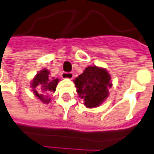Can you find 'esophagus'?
<instances>
[{
  "label": "esophagus",
  "mask_w": 154,
  "mask_h": 154,
  "mask_svg": "<svg viewBox=\"0 0 154 154\" xmlns=\"http://www.w3.org/2000/svg\"><path fill=\"white\" fill-rule=\"evenodd\" d=\"M62 77L64 78V79H73L74 78V74L72 72H69V73H67V72H62Z\"/></svg>",
  "instance_id": "obj_1"
}]
</instances>
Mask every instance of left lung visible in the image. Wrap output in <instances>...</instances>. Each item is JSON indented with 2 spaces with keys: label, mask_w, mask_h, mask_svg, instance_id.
<instances>
[{
  "label": "left lung",
  "mask_w": 154,
  "mask_h": 154,
  "mask_svg": "<svg viewBox=\"0 0 154 154\" xmlns=\"http://www.w3.org/2000/svg\"><path fill=\"white\" fill-rule=\"evenodd\" d=\"M110 75L104 68L90 66L74 80L77 92L84 99L87 108H95L108 98V88L111 87Z\"/></svg>",
  "instance_id": "obj_1"
}]
</instances>
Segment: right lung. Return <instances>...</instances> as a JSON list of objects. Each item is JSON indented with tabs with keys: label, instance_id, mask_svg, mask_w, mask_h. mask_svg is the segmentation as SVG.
<instances>
[{
	"label": "right lung",
	"instance_id": "right-lung-1",
	"mask_svg": "<svg viewBox=\"0 0 154 154\" xmlns=\"http://www.w3.org/2000/svg\"><path fill=\"white\" fill-rule=\"evenodd\" d=\"M58 82V79L50 78V72L45 68L44 70L38 73L32 80V87L33 89V93L42 102L45 103H50L51 98L45 97V95L49 92H55ZM38 90L39 91V93Z\"/></svg>",
	"mask_w": 154,
	"mask_h": 154
}]
</instances>
